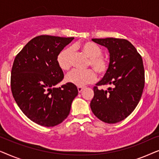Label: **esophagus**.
<instances>
[{
    "instance_id": "34e87169",
    "label": "esophagus",
    "mask_w": 159,
    "mask_h": 159,
    "mask_svg": "<svg viewBox=\"0 0 159 159\" xmlns=\"http://www.w3.org/2000/svg\"><path fill=\"white\" fill-rule=\"evenodd\" d=\"M83 89H84V88L83 87H78L77 88V90H78V92L79 93H81L82 90H83Z\"/></svg>"
}]
</instances>
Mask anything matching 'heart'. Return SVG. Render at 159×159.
I'll return each instance as SVG.
<instances>
[{"instance_id": "b5f03b06", "label": "heart", "mask_w": 159, "mask_h": 159, "mask_svg": "<svg viewBox=\"0 0 159 159\" xmlns=\"http://www.w3.org/2000/svg\"><path fill=\"white\" fill-rule=\"evenodd\" d=\"M77 47L83 52V53L89 58L88 65L91 66L99 75H103L107 72L109 61L105 56L102 55L101 48L96 43L86 41L79 44ZM71 49L66 48L61 51L57 56V63L58 66L62 70H68L71 66L70 56ZM96 80V74L93 69L87 70H78L75 69L67 74L66 81L76 86L82 87L85 84L92 83Z\"/></svg>"}]
</instances>
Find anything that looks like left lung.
I'll return each mask as SVG.
<instances>
[{"instance_id": "obj_1", "label": "left lung", "mask_w": 159, "mask_h": 159, "mask_svg": "<svg viewBox=\"0 0 159 159\" xmlns=\"http://www.w3.org/2000/svg\"><path fill=\"white\" fill-rule=\"evenodd\" d=\"M92 40L107 48L110 62L107 72L93 88L91 110L104 122H119L133 111L142 96L145 85L142 57L134 45L125 39L108 38ZM107 84L112 86L108 91L97 88Z\"/></svg>"}]
</instances>
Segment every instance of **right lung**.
<instances>
[{
    "mask_svg": "<svg viewBox=\"0 0 159 159\" xmlns=\"http://www.w3.org/2000/svg\"><path fill=\"white\" fill-rule=\"evenodd\" d=\"M73 40L35 37L15 57L11 76L13 97L21 111L38 125L53 127L61 123L78 94L76 85L69 82L55 88L64 79L57 56Z\"/></svg>",
    "mask_w": 159,
    "mask_h": 159,
    "instance_id": "1",
    "label": "right lung"
}]
</instances>
